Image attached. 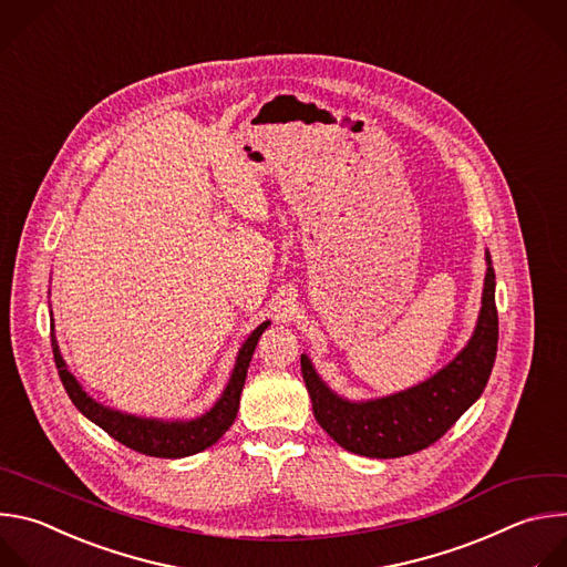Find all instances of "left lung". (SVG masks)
I'll return each mask as SVG.
<instances>
[{
	"instance_id": "8db88e82",
	"label": "left lung",
	"mask_w": 567,
	"mask_h": 567,
	"mask_svg": "<svg viewBox=\"0 0 567 567\" xmlns=\"http://www.w3.org/2000/svg\"><path fill=\"white\" fill-rule=\"evenodd\" d=\"M487 272L476 328L456 358L424 382L404 391L349 400L334 393L301 355V373L321 429L351 454L367 458H400L426 449L456 424L483 395L498 349L496 275L485 250Z\"/></svg>"
}]
</instances>
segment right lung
<instances>
[{"label": "right lung", "mask_w": 567, "mask_h": 567, "mask_svg": "<svg viewBox=\"0 0 567 567\" xmlns=\"http://www.w3.org/2000/svg\"><path fill=\"white\" fill-rule=\"evenodd\" d=\"M268 326H270V321H264L248 334V339L237 353L230 380H228V384H225L218 400L205 413L189 417V420L143 417V415H134V413L104 406L102 402L93 400L82 389V384L75 380V375L69 371V367L60 353L58 339H55V326H53V312H51V328H53L51 347H53V358H55L60 380H62L71 402L78 406V411L84 417H89L93 424H97L102 431H106L113 440H118L125 446L138 451V454L154 456V458H185V456H194V454H198V451L216 444L218 437L233 426L237 411H239V400H241V391L246 384L252 353L259 344V337L264 334V330Z\"/></svg>", "instance_id": "add662e5"}]
</instances>
